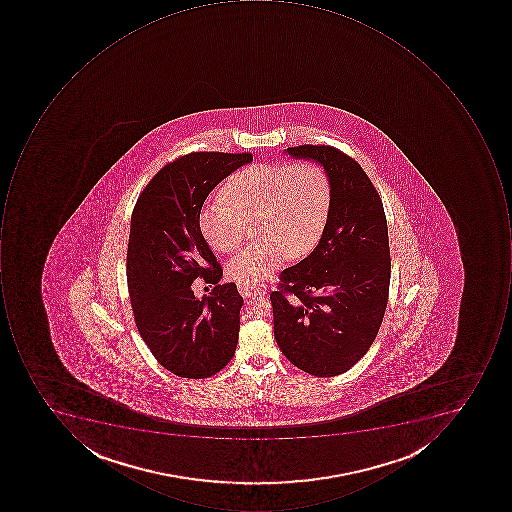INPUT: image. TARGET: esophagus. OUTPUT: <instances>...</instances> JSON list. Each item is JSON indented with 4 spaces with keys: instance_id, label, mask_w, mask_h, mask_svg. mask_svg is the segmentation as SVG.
I'll use <instances>...</instances> for the list:
<instances>
[{
    "instance_id": "obj_1",
    "label": "esophagus",
    "mask_w": 512,
    "mask_h": 512,
    "mask_svg": "<svg viewBox=\"0 0 512 512\" xmlns=\"http://www.w3.org/2000/svg\"><path fill=\"white\" fill-rule=\"evenodd\" d=\"M238 291L244 298L254 297V295L264 294L266 292V284L263 281L258 283H249V281H238Z\"/></svg>"
}]
</instances>
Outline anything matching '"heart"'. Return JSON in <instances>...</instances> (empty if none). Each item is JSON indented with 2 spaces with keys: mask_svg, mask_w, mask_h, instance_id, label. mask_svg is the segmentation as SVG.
I'll return each instance as SVG.
<instances>
[{
  "mask_svg": "<svg viewBox=\"0 0 512 512\" xmlns=\"http://www.w3.org/2000/svg\"><path fill=\"white\" fill-rule=\"evenodd\" d=\"M221 198L204 204L200 231L218 252H234L255 220L258 240L229 263L235 278L255 283L288 257H303L323 234L331 208L328 171L317 161L260 163L244 167L224 181Z\"/></svg>",
  "mask_w": 512,
  "mask_h": 512,
  "instance_id": "obj_1",
  "label": "heart"
}]
</instances>
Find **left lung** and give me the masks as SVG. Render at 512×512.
Returning <instances> with one entry per match:
<instances>
[{
  "label": "left lung",
  "mask_w": 512,
  "mask_h": 512,
  "mask_svg": "<svg viewBox=\"0 0 512 512\" xmlns=\"http://www.w3.org/2000/svg\"><path fill=\"white\" fill-rule=\"evenodd\" d=\"M328 171L332 197L317 248L284 269L271 294L274 335L284 357L315 377L349 371L371 348L391 281L388 221L363 167L328 144L288 147Z\"/></svg>",
  "instance_id": "8db88e82"
}]
</instances>
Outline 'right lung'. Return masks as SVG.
<instances>
[{"label":"right lung","instance_id":"obj_1","mask_svg":"<svg viewBox=\"0 0 512 512\" xmlns=\"http://www.w3.org/2000/svg\"><path fill=\"white\" fill-rule=\"evenodd\" d=\"M252 154L191 152L160 171L141 191L127 244V289L138 332L155 360L183 378H208L235 354L243 297L218 284L197 300V278L217 284L221 264L200 231L209 192Z\"/></svg>","mask_w":512,"mask_h":512}]
</instances>
